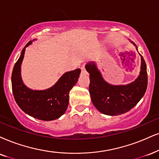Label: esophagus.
Listing matches in <instances>:
<instances>
[{
  "mask_svg": "<svg viewBox=\"0 0 159 159\" xmlns=\"http://www.w3.org/2000/svg\"><path fill=\"white\" fill-rule=\"evenodd\" d=\"M81 73L82 74H86V70L85 69V67H84V65H83L81 67Z\"/></svg>",
  "mask_w": 159,
  "mask_h": 159,
  "instance_id": "obj_1",
  "label": "esophagus"
}]
</instances>
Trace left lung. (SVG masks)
Here are the masks:
<instances>
[{"instance_id": "left-lung-1", "label": "left lung", "mask_w": 159, "mask_h": 159, "mask_svg": "<svg viewBox=\"0 0 159 159\" xmlns=\"http://www.w3.org/2000/svg\"><path fill=\"white\" fill-rule=\"evenodd\" d=\"M137 50V47L133 42ZM141 68L135 81L125 85H113L104 80L94 61L86 65L89 73V91L92 103L106 115L115 116L129 111L139 103L145 93L148 86V74L145 61L141 54Z\"/></svg>"}]
</instances>
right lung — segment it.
Here are the masks:
<instances>
[{
    "instance_id": "1",
    "label": "right lung",
    "mask_w": 159,
    "mask_h": 159,
    "mask_svg": "<svg viewBox=\"0 0 159 159\" xmlns=\"http://www.w3.org/2000/svg\"><path fill=\"white\" fill-rule=\"evenodd\" d=\"M34 40L30 41L25 46L14 66L11 74L12 92L16 103L25 113L36 119L51 121L65 113L69 103L70 91L77 83L81 70L76 69L64 73L56 83L48 89H30L25 85L22 79L21 65L25 48Z\"/></svg>"
}]
</instances>
